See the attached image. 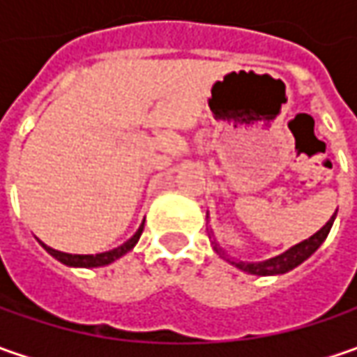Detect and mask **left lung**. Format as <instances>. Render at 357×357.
I'll use <instances>...</instances> for the list:
<instances>
[{"label":"left lung","mask_w":357,"mask_h":357,"mask_svg":"<svg viewBox=\"0 0 357 357\" xmlns=\"http://www.w3.org/2000/svg\"><path fill=\"white\" fill-rule=\"evenodd\" d=\"M206 220H208V213H206ZM334 220H336V213H334V216H332L316 234H312L310 238L294 244V246L288 248L286 252L278 254V256H274V258H268V260H262V262H244V260L230 258V256L222 250V246H220L216 240H213V248L214 252L218 254L220 258H225L227 262H230L232 266H236L238 270H242V272L256 274V276H276V274H286V272H290L292 268L300 266L304 260H308L310 256L322 246V242L326 240V236L330 234V228L334 225ZM211 236H213V234H211Z\"/></svg>","instance_id":"left-lung-1"}]
</instances>
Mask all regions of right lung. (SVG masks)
<instances>
[{
    "instance_id": "add662e5",
    "label": "right lung",
    "mask_w": 357,
    "mask_h": 357,
    "mask_svg": "<svg viewBox=\"0 0 357 357\" xmlns=\"http://www.w3.org/2000/svg\"><path fill=\"white\" fill-rule=\"evenodd\" d=\"M143 228H144V220L141 222V227L137 228V232H135L127 242H123L121 246L113 248V250H107V252H101V254H67V252H61V250H55V248H51V246L43 244V242H41V246H43V248H45V250H47L55 260H59L61 264H65V266L99 268V266H107V264H111V262L119 260L121 256H125L127 252H130V250L135 248V244H137L139 238H141Z\"/></svg>"
}]
</instances>
